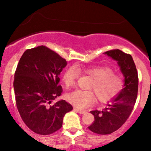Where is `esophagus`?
Returning a JSON list of instances; mask_svg holds the SVG:
<instances>
[{
  "instance_id": "1",
  "label": "esophagus",
  "mask_w": 151,
  "mask_h": 151,
  "mask_svg": "<svg viewBox=\"0 0 151 151\" xmlns=\"http://www.w3.org/2000/svg\"><path fill=\"white\" fill-rule=\"evenodd\" d=\"M74 109H75L76 111H77L78 112V113H79L80 114H85L86 113V111H83V110H80V109H75L74 108Z\"/></svg>"
}]
</instances>
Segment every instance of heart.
Segmentation results:
<instances>
[{"label": "heart", "mask_w": 151, "mask_h": 151, "mask_svg": "<svg viewBox=\"0 0 151 151\" xmlns=\"http://www.w3.org/2000/svg\"><path fill=\"white\" fill-rule=\"evenodd\" d=\"M93 79L89 87L91 91L75 90L66 95L67 100L78 109H84L91 105L97 99L106 103L115 99L124 89V80L121 76L114 74V71L107 66L86 67L81 70ZM79 71L72 66L65 71L62 81L66 87H71L75 84Z\"/></svg>", "instance_id": "heart-1"}]
</instances>
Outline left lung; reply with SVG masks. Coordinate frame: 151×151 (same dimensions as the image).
<instances>
[{
    "label": "left lung",
    "mask_w": 151,
    "mask_h": 151,
    "mask_svg": "<svg viewBox=\"0 0 151 151\" xmlns=\"http://www.w3.org/2000/svg\"><path fill=\"white\" fill-rule=\"evenodd\" d=\"M118 65L124 77V87L121 93L107 104L102 111H91L94 116L89 129L93 133L107 135L114 132L126 122L131 115L138 94V77L136 65L129 54L120 50H111L104 52Z\"/></svg>",
    "instance_id": "obj_1"
}]
</instances>
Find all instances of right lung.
Segmentation results:
<instances>
[{"instance_id":"add662e5","label":"right lung","mask_w":151,"mask_h":151,"mask_svg":"<svg viewBox=\"0 0 151 151\" xmlns=\"http://www.w3.org/2000/svg\"><path fill=\"white\" fill-rule=\"evenodd\" d=\"M66 60L45 46L27 50L15 72L13 87L18 112L33 132L50 135L61 129L63 117L73 107L65 100L51 104L62 94L60 72Z\"/></svg>"}]
</instances>
